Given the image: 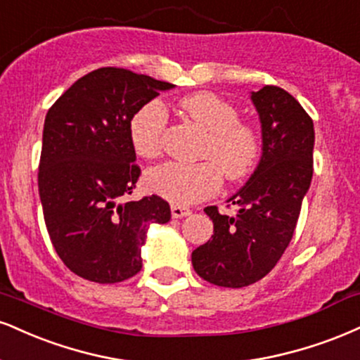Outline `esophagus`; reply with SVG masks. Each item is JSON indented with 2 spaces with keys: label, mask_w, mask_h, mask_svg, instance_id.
<instances>
[{
  "label": "esophagus",
  "mask_w": 360,
  "mask_h": 360,
  "mask_svg": "<svg viewBox=\"0 0 360 360\" xmlns=\"http://www.w3.org/2000/svg\"><path fill=\"white\" fill-rule=\"evenodd\" d=\"M171 214H172V218L179 219V218H184V216L191 214V210H188V207H183L179 205H172L171 206Z\"/></svg>",
  "instance_id": "esophagus-1"
}]
</instances>
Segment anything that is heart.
Wrapping results in <instances>:
<instances>
[{"label":"heart","mask_w":360,"mask_h":360,"mask_svg":"<svg viewBox=\"0 0 360 360\" xmlns=\"http://www.w3.org/2000/svg\"><path fill=\"white\" fill-rule=\"evenodd\" d=\"M181 109L206 129L201 158L196 164L166 162L147 171L146 188L174 205H193L213 196L221 186V171L228 179H240L257 164L262 150L259 134L253 125L238 119L231 103L211 92L181 98ZM167 114L161 102L142 105L129 122V139L139 158L155 159L162 153Z\"/></svg>","instance_id":"b5f03b06"}]
</instances>
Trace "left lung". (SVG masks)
Segmentation results:
<instances>
[{
	"instance_id": "left-lung-1",
	"label": "left lung",
	"mask_w": 360,
	"mask_h": 360,
	"mask_svg": "<svg viewBox=\"0 0 360 360\" xmlns=\"http://www.w3.org/2000/svg\"><path fill=\"white\" fill-rule=\"evenodd\" d=\"M262 122V159L246 184L228 201L236 216L207 206L213 236L193 251L196 274L218 287L241 288L274 270L295 231L314 174V122L283 89L251 92Z\"/></svg>"
}]
</instances>
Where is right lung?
I'll return each instance as SVG.
<instances>
[{"label": "right lung", "instance_id": "right-lung-1", "mask_svg": "<svg viewBox=\"0 0 360 360\" xmlns=\"http://www.w3.org/2000/svg\"><path fill=\"white\" fill-rule=\"evenodd\" d=\"M172 84L125 68L86 73L50 107L38 191L53 248L75 275L117 283L139 274L150 223L171 219L162 198L125 201L141 176L132 115Z\"/></svg>", "mask_w": 360, "mask_h": 360}]
</instances>
